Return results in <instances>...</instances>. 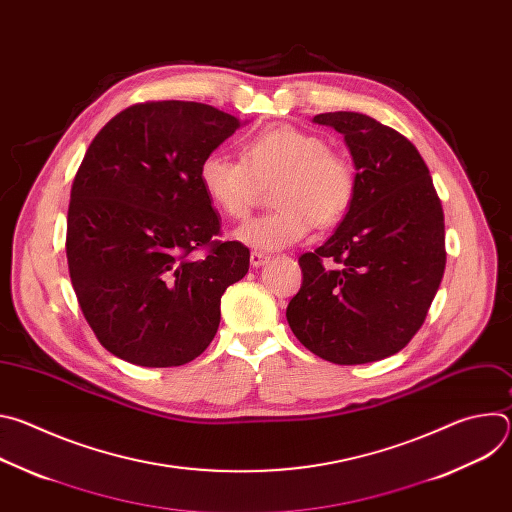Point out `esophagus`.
<instances>
[{
    "label": "esophagus",
    "instance_id": "34e87169",
    "mask_svg": "<svg viewBox=\"0 0 512 512\" xmlns=\"http://www.w3.org/2000/svg\"><path fill=\"white\" fill-rule=\"evenodd\" d=\"M269 261V255L267 253H263V251H253L251 253V265L253 267H261V265H265Z\"/></svg>",
    "mask_w": 512,
    "mask_h": 512
}]
</instances>
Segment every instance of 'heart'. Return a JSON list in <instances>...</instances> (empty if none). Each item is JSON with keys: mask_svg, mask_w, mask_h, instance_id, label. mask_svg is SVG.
I'll return each instance as SVG.
<instances>
[{"mask_svg": "<svg viewBox=\"0 0 512 512\" xmlns=\"http://www.w3.org/2000/svg\"><path fill=\"white\" fill-rule=\"evenodd\" d=\"M198 182L210 204L235 221H245L261 198V186L273 184L277 208L235 231L241 243L265 251L300 241L314 225H338L356 194L350 162L328 150L320 135L287 123L249 137L243 160L206 154Z\"/></svg>", "mask_w": 512, "mask_h": 512, "instance_id": "1", "label": "heart"}]
</instances>
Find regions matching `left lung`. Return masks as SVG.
Segmentation results:
<instances>
[{
    "label": "left lung",
    "instance_id": "left-lung-1",
    "mask_svg": "<svg viewBox=\"0 0 512 512\" xmlns=\"http://www.w3.org/2000/svg\"><path fill=\"white\" fill-rule=\"evenodd\" d=\"M344 135L356 194L336 233L300 255L302 285L287 324L334 364L387 358L419 332L446 269L444 210L415 145L377 119L334 111L314 117ZM336 262L332 268L325 261Z\"/></svg>",
    "mask_w": 512,
    "mask_h": 512
}]
</instances>
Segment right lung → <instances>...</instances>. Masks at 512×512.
Masks as SVG:
<instances>
[{"label": "right lung", "mask_w": 512, "mask_h": 512, "mask_svg": "<svg viewBox=\"0 0 512 512\" xmlns=\"http://www.w3.org/2000/svg\"><path fill=\"white\" fill-rule=\"evenodd\" d=\"M239 125L204 103L145 101L91 141L70 190L66 261L83 316L111 354L168 369L212 342L221 298L247 275L251 253L216 239L221 221L198 166Z\"/></svg>", "instance_id": "obj_1"}]
</instances>
